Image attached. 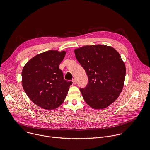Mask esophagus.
<instances>
[{"label": "esophagus", "mask_w": 150, "mask_h": 150, "mask_svg": "<svg viewBox=\"0 0 150 150\" xmlns=\"http://www.w3.org/2000/svg\"><path fill=\"white\" fill-rule=\"evenodd\" d=\"M72 81V82H73V83H74V84H76V79H73Z\"/></svg>", "instance_id": "obj_1"}]
</instances>
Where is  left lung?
<instances>
[{"mask_svg":"<svg viewBox=\"0 0 150 150\" xmlns=\"http://www.w3.org/2000/svg\"><path fill=\"white\" fill-rule=\"evenodd\" d=\"M74 53L88 78L87 86L80 88L85 101L95 109L108 107L124 85L126 67L120 55L112 47L101 45L83 46Z\"/></svg>","mask_w":150,"mask_h":150,"instance_id":"1","label":"left lung"}]
</instances>
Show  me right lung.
Returning a JSON list of instances; mask_svg holds the SVG:
<instances>
[{
    "label": "right lung",
    "instance_id": "right-lung-1",
    "mask_svg": "<svg viewBox=\"0 0 150 150\" xmlns=\"http://www.w3.org/2000/svg\"><path fill=\"white\" fill-rule=\"evenodd\" d=\"M65 51L49 50L31 59L22 71V85L30 99L46 110L57 108L64 100L72 83L64 79L59 66Z\"/></svg>",
    "mask_w": 150,
    "mask_h": 150
}]
</instances>
